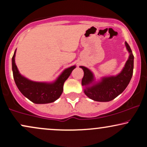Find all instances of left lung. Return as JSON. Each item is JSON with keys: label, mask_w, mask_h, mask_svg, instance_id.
Segmentation results:
<instances>
[{"label": "left lung", "mask_w": 147, "mask_h": 147, "mask_svg": "<svg viewBox=\"0 0 147 147\" xmlns=\"http://www.w3.org/2000/svg\"><path fill=\"white\" fill-rule=\"evenodd\" d=\"M125 45L130 53L129 59L122 72L117 76L104 77L100 82L90 86L94 81L93 75L89 69L80 66L84 72L82 85L86 87L84 93L90 99L97 102H110L120 95L129 85L133 75L134 57L129 44L125 42Z\"/></svg>", "instance_id": "8db88e82"}]
</instances>
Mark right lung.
Listing matches in <instances>:
<instances>
[{
    "mask_svg": "<svg viewBox=\"0 0 147 147\" xmlns=\"http://www.w3.org/2000/svg\"><path fill=\"white\" fill-rule=\"evenodd\" d=\"M15 51L12 57V71L14 79L18 90L25 97L35 104H48L59 98L63 92V84L68 78L75 66L65 69L54 83L35 82L25 78L18 72L15 63Z\"/></svg>",
    "mask_w": 147,
    "mask_h": 147,
    "instance_id": "add662e5",
    "label": "right lung"
}]
</instances>
